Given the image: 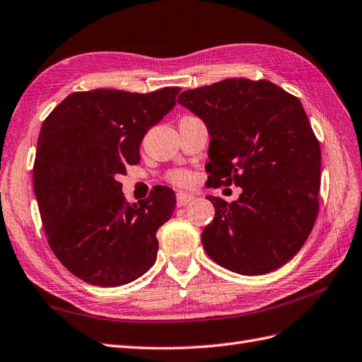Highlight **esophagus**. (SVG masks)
<instances>
[{
    "mask_svg": "<svg viewBox=\"0 0 362 362\" xmlns=\"http://www.w3.org/2000/svg\"><path fill=\"white\" fill-rule=\"evenodd\" d=\"M194 200V195L189 192H177V206H185Z\"/></svg>",
    "mask_w": 362,
    "mask_h": 362,
    "instance_id": "esophagus-1",
    "label": "esophagus"
}]
</instances>
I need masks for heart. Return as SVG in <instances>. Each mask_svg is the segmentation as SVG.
Masks as SVG:
<instances>
[{
	"mask_svg": "<svg viewBox=\"0 0 362 362\" xmlns=\"http://www.w3.org/2000/svg\"><path fill=\"white\" fill-rule=\"evenodd\" d=\"M171 180L177 185H188L191 180V175L187 171H174L171 174Z\"/></svg>",
	"mask_w": 362,
	"mask_h": 362,
	"instance_id": "b5f03b06",
	"label": "heart"
}]
</instances>
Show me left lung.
Segmentation results:
<instances>
[{
    "label": "left lung",
    "mask_w": 362,
    "mask_h": 362,
    "mask_svg": "<svg viewBox=\"0 0 362 362\" xmlns=\"http://www.w3.org/2000/svg\"><path fill=\"white\" fill-rule=\"evenodd\" d=\"M177 103L208 127L212 187L243 189L233 203L206 197L215 208L202 233L206 253L244 276L291 261L313 230L322 174L300 100L268 80L227 78L185 90Z\"/></svg>",
    "instance_id": "left-lung-1"
}]
</instances>
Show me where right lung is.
Masks as SVG:
<instances>
[{"instance_id": "1", "label": "right lung", "mask_w": 362, "mask_h": 362, "mask_svg": "<svg viewBox=\"0 0 362 362\" xmlns=\"http://www.w3.org/2000/svg\"><path fill=\"white\" fill-rule=\"evenodd\" d=\"M179 90L74 92L44 121L33 168L36 200L51 250L81 281L121 286L156 262V232L171 218L175 194L156 187L130 204L118 175L139 162L142 138L175 106Z\"/></svg>"}]
</instances>
